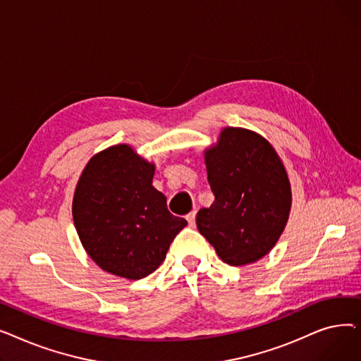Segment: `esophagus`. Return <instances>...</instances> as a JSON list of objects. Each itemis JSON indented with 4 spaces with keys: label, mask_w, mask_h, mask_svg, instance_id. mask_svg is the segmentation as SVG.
Masks as SVG:
<instances>
[{
    "label": "esophagus",
    "mask_w": 361,
    "mask_h": 361,
    "mask_svg": "<svg viewBox=\"0 0 361 361\" xmlns=\"http://www.w3.org/2000/svg\"><path fill=\"white\" fill-rule=\"evenodd\" d=\"M185 219H187L188 225L193 226V225H195V221H196V211H192L190 214H187V215H185Z\"/></svg>",
    "instance_id": "1"
}]
</instances>
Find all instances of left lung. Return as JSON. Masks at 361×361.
Here are the masks:
<instances>
[{
	"label": "left lung",
	"mask_w": 361,
	"mask_h": 361,
	"mask_svg": "<svg viewBox=\"0 0 361 361\" xmlns=\"http://www.w3.org/2000/svg\"><path fill=\"white\" fill-rule=\"evenodd\" d=\"M204 159L215 200L197 212V230L231 267L259 260L288 221L291 187L286 168L268 140L234 127L222 130Z\"/></svg>",
	"instance_id": "left-lung-1"
}]
</instances>
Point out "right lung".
<instances>
[{"instance_id": "1", "label": "right lung", "mask_w": 361, "mask_h": 361, "mask_svg": "<svg viewBox=\"0 0 361 361\" xmlns=\"http://www.w3.org/2000/svg\"><path fill=\"white\" fill-rule=\"evenodd\" d=\"M154 174V164L117 145L87 162L75 187V230L89 256L112 275H150L187 225L168 211L166 197L152 185Z\"/></svg>"}]
</instances>
